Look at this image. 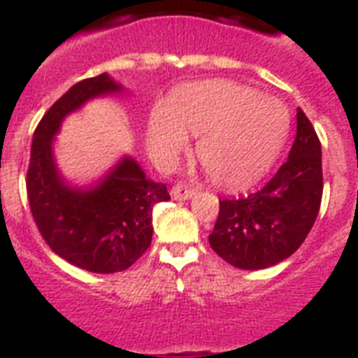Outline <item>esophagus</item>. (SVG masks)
Segmentation results:
<instances>
[{
  "label": "esophagus",
  "mask_w": 358,
  "mask_h": 358,
  "mask_svg": "<svg viewBox=\"0 0 358 358\" xmlns=\"http://www.w3.org/2000/svg\"><path fill=\"white\" fill-rule=\"evenodd\" d=\"M171 195H173V199H176V201H187V199H191V196L195 195V189L189 187V185H185L184 182H178L176 185H173Z\"/></svg>",
  "instance_id": "1"
}]
</instances>
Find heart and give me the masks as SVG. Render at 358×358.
Wrapping results in <instances>:
<instances>
[{
    "instance_id": "1",
    "label": "heart",
    "mask_w": 358,
    "mask_h": 358,
    "mask_svg": "<svg viewBox=\"0 0 358 358\" xmlns=\"http://www.w3.org/2000/svg\"><path fill=\"white\" fill-rule=\"evenodd\" d=\"M289 115L252 87L208 80L182 87L152 109L146 141L157 162L171 163L196 135V156L213 184L243 189L271 169L282 150Z\"/></svg>"
}]
</instances>
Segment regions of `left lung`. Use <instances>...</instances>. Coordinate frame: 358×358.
Here are the masks:
<instances>
[{"instance_id": "8db88e82", "label": "left lung", "mask_w": 358, "mask_h": 358, "mask_svg": "<svg viewBox=\"0 0 358 358\" xmlns=\"http://www.w3.org/2000/svg\"><path fill=\"white\" fill-rule=\"evenodd\" d=\"M323 195L322 143L297 109V134L277 174L255 193L219 201L210 245L239 269H264L299 249L316 223Z\"/></svg>"}]
</instances>
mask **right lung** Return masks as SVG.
I'll return each mask as SVG.
<instances>
[{"instance_id": "add662e5", "label": "right lung", "mask_w": 358, "mask_h": 358, "mask_svg": "<svg viewBox=\"0 0 358 358\" xmlns=\"http://www.w3.org/2000/svg\"><path fill=\"white\" fill-rule=\"evenodd\" d=\"M122 91L108 74L76 83L42 117L31 145L27 199L38 232L63 260L85 271L117 273L145 255L152 241V208L169 201L167 185L152 182L131 157L91 189L72 187L55 167L53 135L87 100Z\"/></svg>"}]
</instances>
